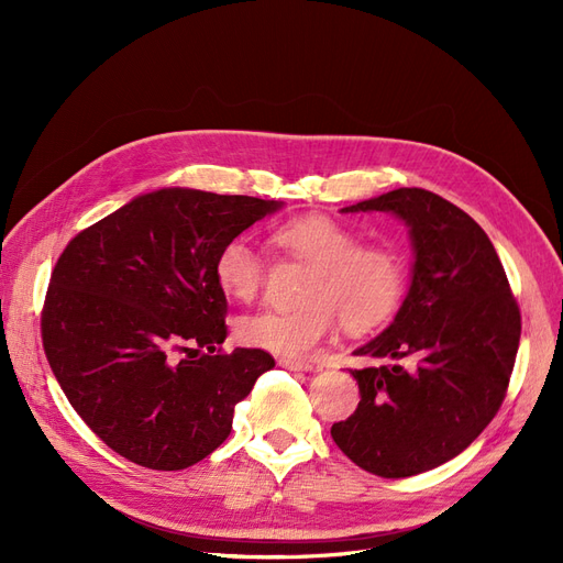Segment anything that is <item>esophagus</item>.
Returning a JSON list of instances; mask_svg holds the SVG:
<instances>
[{
  "instance_id": "1",
  "label": "esophagus",
  "mask_w": 563,
  "mask_h": 563,
  "mask_svg": "<svg viewBox=\"0 0 563 563\" xmlns=\"http://www.w3.org/2000/svg\"><path fill=\"white\" fill-rule=\"evenodd\" d=\"M277 364L282 368H288V371H312L314 366L308 364V362H300V360H288V356H279Z\"/></svg>"
}]
</instances>
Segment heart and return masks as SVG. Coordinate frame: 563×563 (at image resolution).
I'll use <instances>...</instances> for the list:
<instances>
[{"instance_id": "1", "label": "heart", "mask_w": 563, "mask_h": 563, "mask_svg": "<svg viewBox=\"0 0 563 563\" xmlns=\"http://www.w3.org/2000/svg\"><path fill=\"white\" fill-rule=\"evenodd\" d=\"M291 258L310 265L296 310H265L240 321V338L291 360L310 356L338 321L368 333L397 312L406 294V261L391 246H362V236L327 216L288 220L272 234ZM216 279L236 300H253L265 282V261L246 240H230L216 255Z\"/></svg>"}]
</instances>
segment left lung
Masks as SVG:
<instances>
[{"mask_svg": "<svg viewBox=\"0 0 563 563\" xmlns=\"http://www.w3.org/2000/svg\"><path fill=\"white\" fill-rule=\"evenodd\" d=\"M362 211L408 228L411 286L389 327L354 350L383 364L350 371L362 401L331 437L354 465L401 479L449 463L498 413L521 314L488 234L455 203L399 187L343 209Z\"/></svg>", "mask_w": 563, "mask_h": 563, "instance_id": "8db88e82", "label": "left lung"}]
</instances>
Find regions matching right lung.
Masks as SVG:
<instances>
[{"label":"right lung","instance_id":"add662e5","mask_svg":"<svg viewBox=\"0 0 563 563\" xmlns=\"http://www.w3.org/2000/svg\"><path fill=\"white\" fill-rule=\"evenodd\" d=\"M282 207L162 187L65 246L42 312L44 352L67 401L114 453L172 472L230 437L234 406L275 360L218 350L228 300L216 255Z\"/></svg>","mask_w":563,"mask_h":563}]
</instances>
